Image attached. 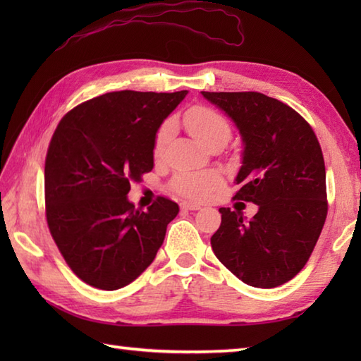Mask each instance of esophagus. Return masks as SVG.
<instances>
[{
	"instance_id": "esophagus-1",
	"label": "esophagus",
	"mask_w": 361,
	"mask_h": 361,
	"mask_svg": "<svg viewBox=\"0 0 361 361\" xmlns=\"http://www.w3.org/2000/svg\"><path fill=\"white\" fill-rule=\"evenodd\" d=\"M181 208L186 209V211H197V209H200V204L194 203V202H183Z\"/></svg>"
}]
</instances>
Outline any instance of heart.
Wrapping results in <instances>:
<instances>
[{"label": "heart", "instance_id": "obj_1", "mask_svg": "<svg viewBox=\"0 0 361 361\" xmlns=\"http://www.w3.org/2000/svg\"><path fill=\"white\" fill-rule=\"evenodd\" d=\"M185 126L188 132L204 147L216 141L228 142L231 137V127L224 114L208 106H194L185 114ZM175 124L166 119L161 124L153 140V155L159 158L173 135ZM220 175L216 172H180L173 176L171 189L176 195L189 200H203L220 185Z\"/></svg>", "mask_w": 361, "mask_h": 361}]
</instances>
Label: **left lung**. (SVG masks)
Masks as SVG:
<instances>
[{
    "mask_svg": "<svg viewBox=\"0 0 361 361\" xmlns=\"http://www.w3.org/2000/svg\"><path fill=\"white\" fill-rule=\"evenodd\" d=\"M202 94L239 128L243 153L234 198L259 208L250 221L240 211L219 209L214 255L248 286H282L307 264L327 216L318 137L301 114L278 99L256 91Z\"/></svg>",
    "mask_w": 361,
    "mask_h": 361,
    "instance_id": "obj_1",
    "label": "left lung"
}]
</instances>
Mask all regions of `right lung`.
Masks as SVG:
<instances>
[{
  "instance_id": "add662e5",
  "label": "right lung",
  "mask_w": 361,
  "mask_h": 361,
  "mask_svg": "<svg viewBox=\"0 0 361 361\" xmlns=\"http://www.w3.org/2000/svg\"><path fill=\"white\" fill-rule=\"evenodd\" d=\"M186 94L113 91L59 122L44 161L46 220L66 264L88 286H128L163 245L178 204L158 197L144 212L127 194L153 169L157 130Z\"/></svg>"
}]
</instances>
